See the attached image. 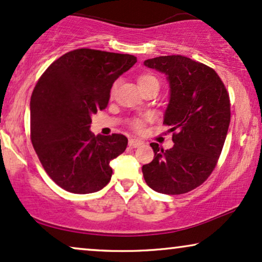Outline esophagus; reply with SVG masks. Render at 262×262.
<instances>
[{
  "label": "esophagus",
  "instance_id": "esophagus-1",
  "mask_svg": "<svg viewBox=\"0 0 262 262\" xmlns=\"http://www.w3.org/2000/svg\"><path fill=\"white\" fill-rule=\"evenodd\" d=\"M142 144H143V142L139 141V139H130V141H128V147L131 148H138L139 145Z\"/></svg>",
  "mask_w": 262,
  "mask_h": 262
}]
</instances>
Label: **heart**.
<instances>
[{"mask_svg": "<svg viewBox=\"0 0 262 262\" xmlns=\"http://www.w3.org/2000/svg\"><path fill=\"white\" fill-rule=\"evenodd\" d=\"M138 85L139 88H143V86H147V85H150V84H159L158 79H156V77L152 76V74H149V73H144V74H141V76L138 77ZM114 89H115V85H113L112 88V93H114ZM132 127L136 128V130H141L142 128V121L138 120V119H136L131 123Z\"/></svg>", "mask_w": 262, "mask_h": 262, "instance_id": "1", "label": "heart"}]
</instances>
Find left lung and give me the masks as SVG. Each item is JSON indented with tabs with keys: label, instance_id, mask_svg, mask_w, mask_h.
<instances>
[{
	"label": "left lung",
	"instance_id": "8db88e82",
	"mask_svg": "<svg viewBox=\"0 0 262 262\" xmlns=\"http://www.w3.org/2000/svg\"><path fill=\"white\" fill-rule=\"evenodd\" d=\"M164 73L169 102L164 124L171 126L174 145L164 150L150 143L154 160L143 165L144 181L152 190L181 195L198 188L213 172L230 125V98L215 71L186 56H159L144 61Z\"/></svg>",
	"mask_w": 262,
	"mask_h": 262
}]
</instances>
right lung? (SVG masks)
<instances>
[{"mask_svg": "<svg viewBox=\"0 0 262 262\" xmlns=\"http://www.w3.org/2000/svg\"><path fill=\"white\" fill-rule=\"evenodd\" d=\"M137 57L88 48L50 64L30 102L31 142L43 168L73 193L96 192L111 181L110 162L127 147L124 135L95 136L91 115L107 107L112 85Z\"/></svg>", "mask_w": 262, "mask_h": 262, "instance_id": "obj_1", "label": "right lung"}]
</instances>
